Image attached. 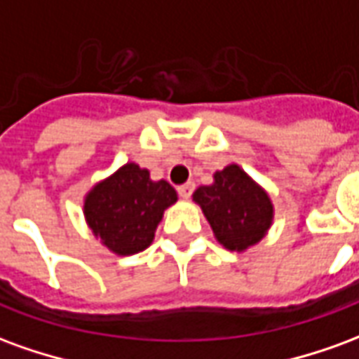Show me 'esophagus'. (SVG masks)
I'll list each match as a JSON object with an SVG mask.
<instances>
[{"instance_id": "esophagus-1", "label": "esophagus", "mask_w": 359, "mask_h": 359, "mask_svg": "<svg viewBox=\"0 0 359 359\" xmlns=\"http://www.w3.org/2000/svg\"><path fill=\"white\" fill-rule=\"evenodd\" d=\"M194 194V182H187V184H180L179 187V196L188 200L190 196Z\"/></svg>"}]
</instances>
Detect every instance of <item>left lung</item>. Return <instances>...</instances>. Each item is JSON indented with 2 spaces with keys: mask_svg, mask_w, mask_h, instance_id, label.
I'll return each mask as SVG.
<instances>
[{
  "mask_svg": "<svg viewBox=\"0 0 359 359\" xmlns=\"http://www.w3.org/2000/svg\"><path fill=\"white\" fill-rule=\"evenodd\" d=\"M211 187H200L194 200L210 221L217 241L229 250H246L264 238L273 219L269 196L242 171L229 165L215 172Z\"/></svg>",
  "mask_w": 359,
  "mask_h": 359,
  "instance_id": "1",
  "label": "left lung"
}]
</instances>
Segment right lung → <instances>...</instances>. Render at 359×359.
I'll return each instance as SVG.
<instances>
[{
	"instance_id": "right-lung-1",
	"label": "right lung",
	"mask_w": 359,
	"mask_h": 359,
	"mask_svg": "<svg viewBox=\"0 0 359 359\" xmlns=\"http://www.w3.org/2000/svg\"><path fill=\"white\" fill-rule=\"evenodd\" d=\"M175 202L177 192L167 180L154 182L146 169L126 163L86 196L84 215L111 252L130 256L151 244L163 211Z\"/></svg>"
}]
</instances>
